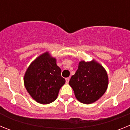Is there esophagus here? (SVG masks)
Listing matches in <instances>:
<instances>
[{
    "instance_id": "34e87169",
    "label": "esophagus",
    "mask_w": 130,
    "mask_h": 130,
    "mask_svg": "<svg viewBox=\"0 0 130 130\" xmlns=\"http://www.w3.org/2000/svg\"><path fill=\"white\" fill-rule=\"evenodd\" d=\"M69 81H70V78H69V77L66 78V83H68Z\"/></svg>"
}]
</instances>
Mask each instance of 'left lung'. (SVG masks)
<instances>
[{"label": "left lung", "instance_id": "obj_1", "mask_svg": "<svg viewBox=\"0 0 130 130\" xmlns=\"http://www.w3.org/2000/svg\"><path fill=\"white\" fill-rule=\"evenodd\" d=\"M108 83L106 70L94 59L79 62L77 70L69 81L77 100L85 104L98 100L106 92Z\"/></svg>", "mask_w": 130, "mask_h": 130}]
</instances>
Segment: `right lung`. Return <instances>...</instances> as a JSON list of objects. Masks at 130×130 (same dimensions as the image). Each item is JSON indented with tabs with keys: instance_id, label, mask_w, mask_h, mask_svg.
<instances>
[{
	"instance_id": "1",
	"label": "right lung",
	"mask_w": 130,
	"mask_h": 130,
	"mask_svg": "<svg viewBox=\"0 0 130 130\" xmlns=\"http://www.w3.org/2000/svg\"><path fill=\"white\" fill-rule=\"evenodd\" d=\"M66 83L57 59L45 52L32 62L24 75V85L33 99L41 104H49L57 98Z\"/></svg>"
}]
</instances>
